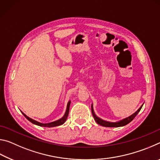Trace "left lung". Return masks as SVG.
<instances>
[{
  "label": "left lung",
  "instance_id": "left-lung-1",
  "mask_svg": "<svg viewBox=\"0 0 160 160\" xmlns=\"http://www.w3.org/2000/svg\"><path fill=\"white\" fill-rule=\"evenodd\" d=\"M142 105L134 113H132V115L128 116V117L122 119V120L117 121V122H109V121H104V120H103V119L98 117V116L95 114V113H94V112L92 104V106H91V109H92V116L94 118V120H95L96 122L98 123L99 125L104 126V127H121V126H124L127 125V124L129 123L131 121L133 120V118L137 116V114L139 113L140 109H141Z\"/></svg>",
  "mask_w": 160,
  "mask_h": 160
}]
</instances>
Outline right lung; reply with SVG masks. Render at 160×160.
<instances>
[{
    "mask_svg": "<svg viewBox=\"0 0 160 160\" xmlns=\"http://www.w3.org/2000/svg\"><path fill=\"white\" fill-rule=\"evenodd\" d=\"M70 104V101L68 102L66 111V112H65V114L63 115V117H62L60 119H58V120H57V121H53V122L48 123H40V122H39V121H37L34 120V119L29 118V116H28L26 114H25V113H24L23 112H22V114L25 116V118L28 119V121H30V122L32 123L33 124H35V125H37V126H42V127H48V128H51V127H55V126H61V125H62V124H63L65 122H66V119L68 118V113H69Z\"/></svg>",
    "mask_w": 160,
    "mask_h": 160,
    "instance_id": "add662e5",
    "label": "right lung"
}]
</instances>
